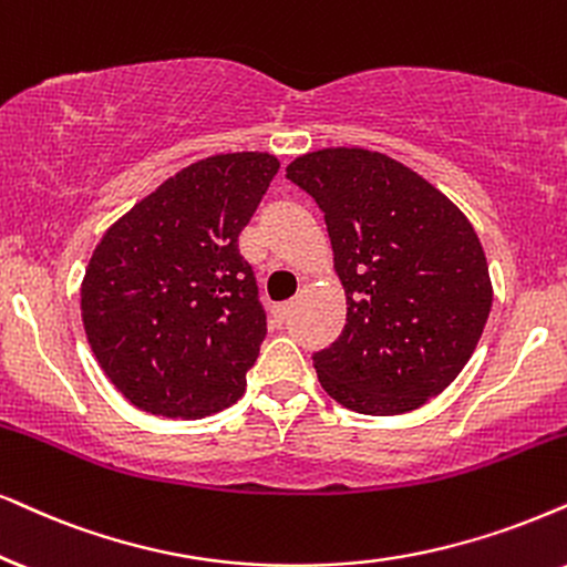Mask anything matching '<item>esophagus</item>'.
Listing matches in <instances>:
<instances>
[{
	"label": "esophagus",
	"instance_id": "esophagus-1",
	"mask_svg": "<svg viewBox=\"0 0 567 567\" xmlns=\"http://www.w3.org/2000/svg\"><path fill=\"white\" fill-rule=\"evenodd\" d=\"M290 311H292V300H288V303L275 306V317H277V321H288Z\"/></svg>",
	"mask_w": 567,
	"mask_h": 567
}]
</instances>
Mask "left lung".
Listing matches in <instances>:
<instances>
[{
  "label": "left lung",
  "mask_w": 567,
  "mask_h": 567,
  "mask_svg": "<svg viewBox=\"0 0 567 567\" xmlns=\"http://www.w3.org/2000/svg\"><path fill=\"white\" fill-rule=\"evenodd\" d=\"M288 181L324 212L348 319L313 353L329 398L367 415L415 411L461 374L492 308L478 235L444 193L369 148H321Z\"/></svg>",
  "instance_id": "left-lung-1"
}]
</instances>
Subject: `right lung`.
<instances>
[{"instance_id":"obj_1","label":"right lung","mask_w":567,"mask_h":567,"mask_svg":"<svg viewBox=\"0 0 567 567\" xmlns=\"http://www.w3.org/2000/svg\"><path fill=\"white\" fill-rule=\"evenodd\" d=\"M277 156L217 154L164 181L93 250L81 285L99 367L141 411L204 419L238 403L267 313L238 238Z\"/></svg>"}]
</instances>
